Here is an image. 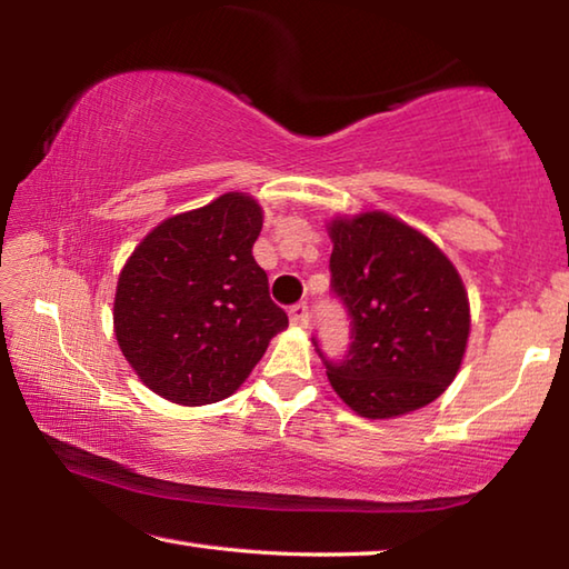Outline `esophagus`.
<instances>
[{"label": "esophagus", "instance_id": "esophagus-1", "mask_svg": "<svg viewBox=\"0 0 569 569\" xmlns=\"http://www.w3.org/2000/svg\"><path fill=\"white\" fill-rule=\"evenodd\" d=\"M291 323L293 326H301V329H306L308 326V306L306 303H296V306H291Z\"/></svg>", "mask_w": 569, "mask_h": 569}]
</instances>
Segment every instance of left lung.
<instances>
[{"label":"left lung","instance_id":"8db88e82","mask_svg":"<svg viewBox=\"0 0 569 569\" xmlns=\"http://www.w3.org/2000/svg\"><path fill=\"white\" fill-rule=\"evenodd\" d=\"M331 293L351 321L341 359L313 346L333 391L369 419H391L435 401L457 377L469 336V303L447 256L387 213L333 220Z\"/></svg>","mask_w":569,"mask_h":569}]
</instances>
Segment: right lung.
<instances>
[{
	"label": "right lung",
	"instance_id": "right-lung-1",
	"mask_svg": "<svg viewBox=\"0 0 569 569\" xmlns=\"http://www.w3.org/2000/svg\"><path fill=\"white\" fill-rule=\"evenodd\" d=\"M263 216L226 192L168 218L134 248L114 296V336L148 387L200 407L233 393L288 316L253 258Z\"/></svg>",
	"mask_w": 569,
	"mask_h": 569
}]
</instances>
